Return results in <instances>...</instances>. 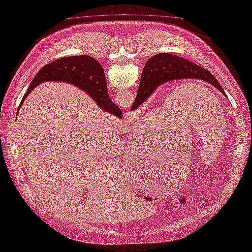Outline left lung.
I'll list each match as a JSON object with an SVG mask.
<instances>
[{
	"mask_svg": "<svg viewBox=\"0 0 252 252\" xmlns=\"http://www.w3.org/2000/svg\"><path fill=\"white\" fill-rule=\"evenodd\" d=\"M176 79H199L208 81L225 95L221 84L210 71L179 56L160 53L153 56L146 63L137 94L131 110L136 109L143 103L160 83Z\"/></svg>",
	"mask_w": 252,
	"mask_h": 252,
	"instance_id": "obj_1",
	"label": "left lung"
}]
</instances>
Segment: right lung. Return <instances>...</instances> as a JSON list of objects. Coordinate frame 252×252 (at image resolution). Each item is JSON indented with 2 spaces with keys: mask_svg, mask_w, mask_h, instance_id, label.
Here are the masks:
<instances>
[{
  "mask_svg": "<svg viewBox=\"0 0 252 252\" xmlns=\"http://www.w3.org/2000/svg\"><path fill=\"white\" fill-rule=\"evenodd\" d=\"M47 80H63L73 83L83 89L103 111L121 118L120 107L112 102L107 91L106 80L101 65L90 56H73L63 58L42 67L30 83L21 105L31 91L41 82Z\"/></svg>",
  "mask_w": 252,
  "mask_h": 252,
  "instance_id": "obj_1",
  "label": "right lung"
}]
</instances>
